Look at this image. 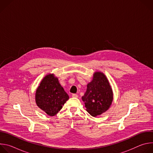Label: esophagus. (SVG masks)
I'll return each instance as SVG.
<instances>
[{"label": "esophagus", "mask_w": 153, "mask_h": 153, "mask_svg": "<svg viewBox=\"0 0 153 153\" xmlns=\"http://www.w3.org/2000/svg\"><path fill=\"white\" fill-rule=\"evenodd\" d=\"M72 97H76H76H78V95H77V94H72Z\"/></svg>", "instance_id": "34e87169"}]
</instances>
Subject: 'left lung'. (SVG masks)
<instances>
[{"label":"left lung","instance_id":"1","mask_svg":"<svg viewBox=\"0 0 153 153\" xmlns=\"http://www.w3.org/2000/svg\"><path fill=\"white\" fill-rule=\"evenodd\" d=\"M82 99L86 111L93 117L100 115L108 110L113 100V93L103 73H94L92 81L87 85L86 91Z\"/></svg>","mask_w":153,"mask_h":153}]
</instances>
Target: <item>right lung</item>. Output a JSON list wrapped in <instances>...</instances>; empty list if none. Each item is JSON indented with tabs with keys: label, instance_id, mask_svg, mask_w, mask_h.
I'll list each match as a JSON object with an SVG mask.
<instances>
[{
	"label": "right lung",
	"instance_id": "add662e5",
	"mask_svg": "<svg viewBox=\"0 0 153 153\" xmlns=\"http://www.w3.org/2000/svg\"><path fill=\"white\" fill-rule=\"evenodd\" d=\"M68 99V95L53 74L42 79L36 92L37 105L50 116L56 115Z\"/></svg>",
	"mask_w": 153,
	"mask_h": 153
}]
</instances>
